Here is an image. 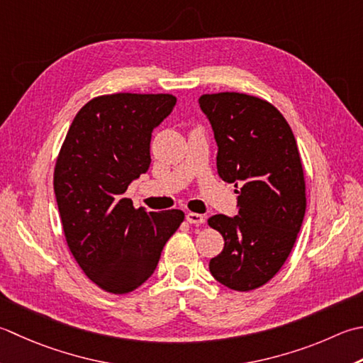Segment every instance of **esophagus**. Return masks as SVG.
Wrapping results in <instances>:
<instances>
[{
  "mask_svg": "<svg viewBox=\"0 0 363 363\" xmlns=\"http://www.w3.org/2000/svg\"><path fill=\"white\" fill-rule=\"evenodd\" d=\"M187 222L191 223V225H201L204 223V216L201 214H196V212H187Z\"/></svg>",
  "mask_w": 363,
  "mask_h": 363,
  "instance_id": "esophagus-1",
  "label": "esophagus"
}]
</instances>
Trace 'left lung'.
Wrapping results in <instances>:
<instances>
[{
  "instance_id": "left-lung-1",
  "label": "left lung",
  "mask_w": 363,
  "mask_h": 363,
  "mask_svg": "<svg viewBox=\"0 0 363 363\" xmlns=\"http://www.w3.org/2000/svg\"><path fill=\"white\" fill-rule=\"evenodd\" d=\"M198 104L214 132L218 176L240 186L238 216L208 220L225 239L209 271L230 289H257L285 264L307 208L294 133L281 113L258 97L218 92Z\"/></svg>"
}]
</instances>
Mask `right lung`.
I'll return each instance as SVG.
<instances>
[{
  "mask_svg": "<svg viewBox=\"0 0 363 363\" xmlns=\"http://www.w3.org/2000/svg\"><path fill=\"white\" fill-rule=\"evenodd\" d=\"M176 105L172 94L101 96L77 113L56 160L53 187L67 245L89 279L113 294L137 289L159 264L184 220L124 198L151 165L152 130Z\"/></svg>",
  "mask_w": 363,
  "mask_h": 363,
  "instance_id": "obj_1",
  "label": "right lung"
}]
</instances>
